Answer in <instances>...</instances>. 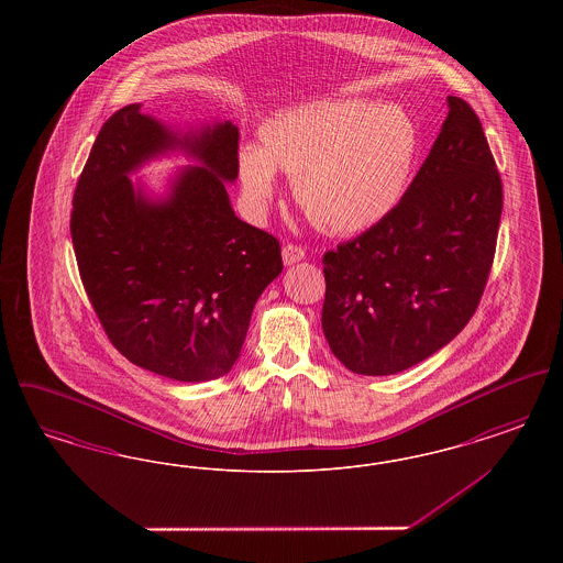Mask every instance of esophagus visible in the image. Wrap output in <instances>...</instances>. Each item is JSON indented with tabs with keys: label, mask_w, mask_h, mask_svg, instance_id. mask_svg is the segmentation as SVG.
<instances>
[{
	"label": "esophagus",
	"mask_w": 563,
	"mask_h": 563,
	"mask_svg": "<svg viewBox=\"0 0 563 563\" xmlns=\"http://www.w3.org/2000/svg\"><path fill=\"white\" fill-rule=\"evenodd\" d=\"M306 257V251L297 244H285L283 246V262L285 266H294L297 262H301Z\"/></svg>",
	"instance_id": "34e87169"
}]
</instances>
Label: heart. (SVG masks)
<instances>
[{
	"label": "heart",
	"instance_id": "heart-1",
	"mask_svg": "<svg viewBox=\"0 0 563 563\" xmlns=\"http://www.w3.org/2000/svg\"><path fill=\"white\" fill-rule=\"evenodd\" d=\"M260 134L262 147L244 145L239 152L249 202L268 207L280 168L294 177L301 209L335 234L363 232L390 213L401 202L420 150L418 129L405 109L365 99L285 109Z\"/></svg>",
	"mask_w": 563,
	"mask_h": 563
}]
</instances>
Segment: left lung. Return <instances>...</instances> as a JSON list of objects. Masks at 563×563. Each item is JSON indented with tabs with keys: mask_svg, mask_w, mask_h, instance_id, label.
Segmentation results:
<instances>
[{
	"mask_svg": "<svg viewBox=\"0 0 563 563\" xmlns=\"http://www.w3.org/2000/svg\"><path fill=\"white\" fill-rule=\"evenodd\" d=\"M448 118L401 202L322 257V331L361 375L405 372L473 319L492 269L503 181L473 108Z\"/></svg>",
	"mask_w": 563,
	"mask_h": 563,
	"instance_id": "1",
	"label": "left lung"
}]
</instances>
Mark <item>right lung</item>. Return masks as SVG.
<instances>
[{"instance_id":"1","label":"right lung","mask_w":563,"mask_h":563,"mask_svg":"<svg viewBox=\"0 0 563 563\" xmlns=\"http://www.w3.org/2000/svg\"><path fill=\"white\" fill-rule=\"evenodd\" d=\"M177 146L201 166L185 169L164 201L145 199L128 175ZM236 177L232 122L179 136L133 103L97 134L69 228L86 295L109 342L134 365L207 382L241 356L255 301L283 257L272 234L234 214L223 181Z\"/></svg>"}]
</instances>
